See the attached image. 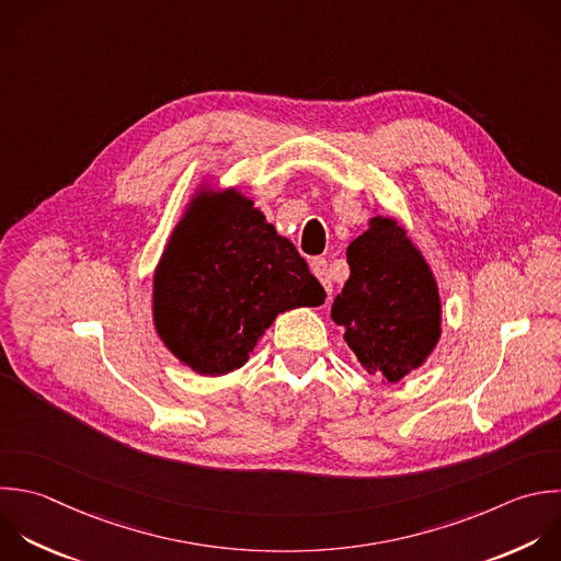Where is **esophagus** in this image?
<instances>
[{
  "label": "esophagus",
  "mask_w": 561,
  "mask_h": 561,
  "mask_svg": "<svg viewBox=\"0 0 561 561\" xmlns=\"http://www.w3.org/2000/svg\"><path fill=\"white\" fill-rule=\"evenodd\" d=\"M309 265H311L313 276L322 283L324 291L331 296V287H333V285H331V278H329V272H327V259H320V256H318V259H313Z\"/></svg>",
  "instance_id": "1"
}]
</instances>
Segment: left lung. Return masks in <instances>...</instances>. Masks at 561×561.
Returning a JSON list of instances; mask_svg holds the SVG:
<instances>
[{
    "label": "left lung",
    "mask_w": 561,
    "mask_h": 561,
    "mask_svg": "<svg viewBox=\"0 0 561 561\" xmlns=\"http://www.w3.org/2000/svg\"><path fill=\"white\" fill-rule=\"evenodd\" d=\"M351 276L331 318L370 375L388 383L419 368L440 337V296L430 265L390 217H373L346 250Z\"/></svg>",
    "instance_id": "1"
}]
</instances>
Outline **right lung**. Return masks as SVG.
Listing matches in <instances>:
<instances>
[{
  "label": "right lung",
  "mask_w": 561,
  "mask_h": 561,
  "mask_svg": "<svg viewBox=\"0 0 561 561\" xmlns=\"http://www.w3.org/2000/svg\"><path fill=\"white\" fill-rule=\"evenodd\" d=\"M324 289L291 241L239 191H202L153 274V322L199 375L241 368L283 311L318 307Z\"/></svg>",
  "instance_id": "add662e5"
}]
</instances>
